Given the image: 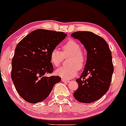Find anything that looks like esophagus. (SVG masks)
Segmentation results:
<instances>
[{
	"label": "esophagus",
	"instance_id": "obj_1",
	"mask_svg": "<svg viewBox=\"0 0 126 126\" xmlns=\"http://www.w3.org/2000/svg\"><path fill=\"white\" fill-rule=\"evenodd\" d=\"M61 81L63 82V83H69V82H70V81H68V80H65V79H62Z\"/></svg>",
	"mask_w": 126,
	"mask_h": 126
}]
</instances>
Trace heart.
<instances>
[{
	"label": "heart",
	"instance_id": "1",
	"mask_svg": "<svg viewBox=\"0 0 126 126\" xmlns=\"http://www.w3.org/2000/svg\"><path fill=\"white\" fill-rule=\"evenodd\" d=\"M63 51L53 49L50 53V61L55 67H58L63 58L70 56L68 67H61L55 71V74L65 80L73 79L77 74L78 70L84 67L86 60L85 53L81 50V45L77 41L70 39L62 47Z\"/></svg>",
	"mask_w": 126,
	"mask_h": 126
}]
</instances>
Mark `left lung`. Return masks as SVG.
Here are the masks:
<instances>
[{"label":"left lung","instance_id":"obj_1","mask_svg":"<svg viewBox=\"0 0 126 126\" xmlns=\"http://www.w3.org/2000/svg\"><path fill=\"white\" fill-rule=\"evenodd\" d=\"M71 36L80 40L87 52L84 71L76 80L79 87L73 95L80 102L92 103L101 98L110 87L114 71L111 50L106 41L92 32H74Z\"/></svg>","mask_w":126,"mask_h":126}]
</instances>
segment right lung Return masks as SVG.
I'll list each match as a JSON object with an SVG mask.
<instances>
[{
    "instance_id": "add662e5",
    "label": "right lung",
    "mask_w": 126,
    "mask_h": 126,
    "mask_svg": "<svg viewBox=\"0 0 126 126\" xmlns=\"http://www.w3.org/2000/svg\"><path fill=\"white\" fill-rule=\"evenodd\" d=\"M67 36L63 32L37 29L21 40L12 61L11 78L16 91L32 104L46 99L53 86L61 81L59 76L46 77L53 67L50 53Z\"/></svg>"
}]
</instances>
